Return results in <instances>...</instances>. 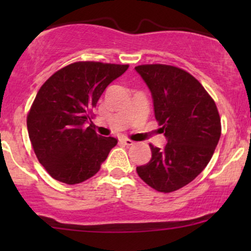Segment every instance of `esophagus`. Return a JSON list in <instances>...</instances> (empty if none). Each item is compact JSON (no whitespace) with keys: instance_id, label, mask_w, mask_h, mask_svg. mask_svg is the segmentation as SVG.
Segmentation results:
<instances>
[{"instance_id":"34e87169","label":"esophagus","mask_w":251,"mask_h":251,"mask_svg":"<svg viewBox=\"0 0 251 251\" xmlns=\"http://www.w3.org/2000/svg\"><path fill=\"white\" fill-rule=\"evenodd\" d=\"M120 143L123 144V145H126V146H132L133 145V142H132V140H129V139H127V138H122V139L119 140Z\"/></svg>"}]
</instances>
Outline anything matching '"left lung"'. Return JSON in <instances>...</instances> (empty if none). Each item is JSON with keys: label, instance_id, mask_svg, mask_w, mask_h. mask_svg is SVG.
Instances as JSON below:
<instances>
[{"label": "left lung", "instance_id": "obj_1", "mask_svg": "<svg viewBox=\"0 0 251 251\" xmlns=\"http://www.w3.org/2000/svg\"><path fill=\"white\" fill-rule=\"evenodd\" d=\"M134 70L151 92L154 117L168 140L163 149L150 144L151 159L137 172L152 189L168 194L208 165L221 137V118L214 99L188 72L160 63Z\"/></svg>", "mask_w": 251, "mask_h": 251}]
</instances>
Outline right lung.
Returning <instances> with one entry per match:
<instances>
[{
	"label": "right lung",
	"mask_w": 251,
	"mask_h": 251,
	"mask_svg": "<svg viewBox=\"0 0 251 251\" xmlns=\"http://www.w3.org/2000/svg\"><path fill=\"white\" fill-rule=\"evenodd\" d=\"M128 65L80 61L55 72L37 92L27 128L37 159L54 179L79 184L93 177L118 140L86 127L106 87ZM92 123V122H91Z\"/></svg>",
	"instance_id": "obj_1"
}]
</instances>
